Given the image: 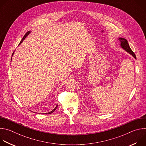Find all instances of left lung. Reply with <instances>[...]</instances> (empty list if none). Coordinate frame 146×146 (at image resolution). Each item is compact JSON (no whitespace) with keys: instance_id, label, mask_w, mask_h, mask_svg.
<instances>
[{"instance_id":"left-lung-1","label":"left lung","mask_w":146,"mask_h":146,"mask_svg":"<svg viewBox=\"0 0 146 146\" xmlns=\"http://www.w3.org/2000/svg\"><path fill=\"white\" fill-rule=\"evenodd\" d=\"M118 40L119 41V42H120V44H119L120 47L122 49H123L125 51H127L129 54H130L131 55H132L136 59V55L134 54V52L132 51V50L131 49V48L129 46V44L128 43V41L125 38H122V37H119Z\"/></svg>"}]
</instances>
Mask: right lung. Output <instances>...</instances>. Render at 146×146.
Masks as SVG:
<instances>
[{
  "label": "right lung",
  "mask_w": 146,
  "mask_h": 146,
  "mask_svg": "<svg viewBox=\"0 0 146 146\" xmlns=\"http://www.w3.org/2000/svg\"><path fill=\"white\" fill-rule=\"evenodd\" d=\"M31 32H32V31H28V32H27V33L25 35V36H24V37L23 38V39L21 40V41H20V43H19V44H21V43L23 42V41L25 40V38L27 37V36H28V35H29V33H31ZM19 45H18V46H19ZM14 52H15V51H14V52H13V54H12V56H13V55H14ZM11 60H12V57H11ZM57 107H58V105H56V107H55V108H54V109H53L52 111H50V112H48V113H43V114H51V113H53V112H54V111L56 110V109L57 108Z\"/></svg>",
  "instance_id": "1"
}]
</instances>
